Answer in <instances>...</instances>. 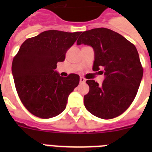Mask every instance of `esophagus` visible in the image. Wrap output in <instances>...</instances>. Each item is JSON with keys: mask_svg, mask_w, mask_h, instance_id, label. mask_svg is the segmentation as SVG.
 I'll return each instance as SVG.
<instances>
[{"mask_svg": "<svg viewBox=\"0 0 152 152\" xmlns=\"http://www.w3.org/2000/svg\"><path fill=\"white\" fill-rule=\"evenodd\" d=\"M86 82V79L84 78V77H80V83H85Z\"/></svg>", "mask_w": 152, "mask_h": 152, "instance_id": "obj_1", "label": "esophagus"}]
</instances>
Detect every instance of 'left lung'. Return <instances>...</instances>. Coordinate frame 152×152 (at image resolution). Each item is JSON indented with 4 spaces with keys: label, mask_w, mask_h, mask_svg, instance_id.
Returning a JSON list of instances; mask_svg holds the SVG:
<instances>
[{
    "label": "left lung",
    "mask_w": 152,
    "mask_h": 152,
    "mask_svg": "<svg viewBox=\"0 0 152 152\" xmlns=\"http://www.w3.org/2000/svg\"><path fill=\"white\" fill-rule=\"evenodd\" d=\"M80 44L92 47L93 71H100L105 77L102 85L94 80L86 81L90 91L84 96L85 108L101 119L119 116L133 101L143 76L136 48L122 35L107 28L83 32L77 41V45Z\"/></svg>",
    "instance_id": "obj_1"
}]
</instances>
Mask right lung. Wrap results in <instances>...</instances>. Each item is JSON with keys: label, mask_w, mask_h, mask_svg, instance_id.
<instances>
[{"label": "right lung", "mask_w": 152, "mask_h": 152, "mask_svg": "<svg viewBox=\"0 0 152 152\" xmlns=\"http://www.w3.org/2000/svg\"><path fill=\"white\" fill-rule=\"evenodd\" d=\"M79 34L44 31L27 39L13 58L12 74L17 94L24 107L36 116L49 119L59 115L78 85L79 75L61 77L56 69Z\"/></svg>", "instance_id": "add662e5"}]
</instances>
